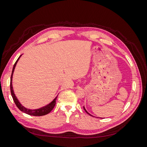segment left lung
<instances>
[{
  "label": "left lung",
  "mask_w": 147,
  "mask_h": 147,
  "mask_svg": "<svg viewBox=\"0 0 147 147\" xmlns=\"http://www.w3.org/2000/svg\"><path fill=\"white\" fill-rule=\"evenodd\" d=\"M83 109H84V111H85V112H86V113H88V115H90V116H92V115H91V114H90V113H88V112H87V111H86V109H85V108H84V106H83ZM92 117H93V116H92Z\"/></svg>",
  "instance_id": "1"
}]
</instances>
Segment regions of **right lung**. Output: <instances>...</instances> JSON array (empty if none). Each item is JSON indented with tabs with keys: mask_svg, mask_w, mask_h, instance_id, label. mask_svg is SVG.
I'll list each match as a JSON object with an SVG mask.
<instances>
[{
	"mask_svg": "<svg viewBox=\"0 0 147 147\" xmlns=\"http://www.w3.org/2000/svg\"><path fill=\"white\" fill-rule=\"evenodd\" d=\"M22 55H21L18 59H17L16 61V63H15L14 65H13V70H12V73L11 75V78H10V90H11V96L13 97V99L14 100L15 103L16 105L17 106V107L18 108L21 112H23L26 114H28L30 115H32V116H43V115H45L48 113H50L51 111L53 109V108L55 107V104H56V100L57 99V96L55 97V98L53 99L50 104H47V105L42 107L41 108H39L37 109H34V110H31V109H28L27 108L24 107L23 105H22V104L20 103L18 99H17V97L14 93V91H13V85H12V78H13V72H14V70L15 69V67L16 65V64L18 62L20 58L21 57Z\"/></svg>",
	"mask_w": 147,
	"mask_h": 147,
	"instance_id": "add662e5",
	"label": "right lung"
}]
</instances>
